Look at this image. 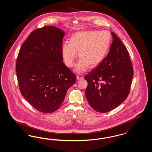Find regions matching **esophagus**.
<instances>
[{"label": "esophagus", "mask_w": 152, "mask_h": 152, "mask_svg": "<svg viewBox=\"0 0 152 152\" xmlns=\"http://www.w3.org/2000/svg\"><path fill=\"white\" fill-rule=\"evenodd\" d=\"M83 78V76L82 75H77V80H79V79H81Z\"/></svg>", "instance_id": "esophagus-1"}]
</instances>
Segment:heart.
I'll return each mask as SVG.
<instances>
[{
    "mask_svg": "<svg viewBox=\"0 0 152 152\" xmlns=\"http://www.w3.org/2000/svg\"><path fill=\"white\" fill-rule=\"evenodd\" d=\"M112 36L106 30L78 31L72 35L70 43L64 44L61 54L65 64L73 67L77 57L79 60L75 70L80 73L90 66L94 68L101 64L107 56L111 46Z\"/></svg>",
    "mask_w": 152,
    "mask_h": 152,
    "instance_id": "obj_1",
    "label": "heart"
}]
</instances>
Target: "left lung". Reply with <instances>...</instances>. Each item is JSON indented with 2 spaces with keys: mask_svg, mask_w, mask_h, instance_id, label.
<instances>
[{
  "mask_svg": "<svg viewBox=\"0 0 152 152\" xmlns=\"http://www.w3.org/2000/svg\"><path fill=\"white\" fill-rule=\"evenodd\" d=\"M107 56L84 79L89 105L98 113L109 112L126 99L133 77L132 63L125 46L115 33Z\"/></svg>",
  "mask_w": 152,
  "mask_h": 152,
  "instance_id": "left-lung-1",
  "label": "left lung"
}]
</instances>
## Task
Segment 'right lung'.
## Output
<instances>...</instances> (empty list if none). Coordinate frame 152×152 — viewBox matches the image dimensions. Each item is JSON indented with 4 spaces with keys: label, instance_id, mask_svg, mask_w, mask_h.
<instances>
[{
    "label": "right lung",
    "instance_id": "right-lung-1",
    "mask_svg": "<svg viewBox=\"0 0 152 152\" xmlns=\"http://www.w3.org/2000/svg\"><path fill=\"white\" fill-rule=\"evenodd\" d=\"M65 32L53 26L34 30L22 45L15 71L22 95L37 110L54 113L76 76L63 62Z\"/></svg>",
    "mask_w": 152,
    "mask_h": 152
}]
</instances>
